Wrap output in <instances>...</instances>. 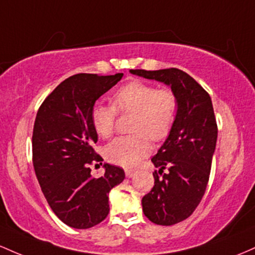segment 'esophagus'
<instances>
[{"instance_id": "1", "label": "esophagus", "mask_w": 255, "mask_h": 255, "mask_svg": "<svg viewBox=\"0 0 255 255\" xmlns=\"http://www.w3.org/2000/svg\"><path fill=\"white\" fill-rule=\"evenodd\" d=\"M125 174H127V177H128V178H131V177L135 176L136 171H133V170H127V171H125Z\"/></svg>"}]
</instances>
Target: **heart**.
I'll list each match as a JSON object with an SVG mask.
<instances>
[{"label": "heart", "instance_id": "1", "mask_svg": "<svg viewBox=\"0 0 255 255\" xmlns=\"http://www.w3.org/2000/svg\"><path fill=\"white\" fill-rule=\"evenodd\" d=\"M117 112L133 113L131 135L116 137L105 147V156L113 164L133 167L150 150L154 142L170 135L177 114L178 99L167 88L132 81L120 87L112 95V106L95 105L91 110V123L97 135L110 137L116 127Z\"/></svg>", "mask_w": 255, "mask_h": 255}]
</instances>
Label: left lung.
Masks as SVG:
<instances>
[{
    "mask_svg": "<svg viewBox=\"0 0 255 255\" xmlns=\"http://www.w3.org/2000/svg\"><path fill=\"white\" fill-rule=\"evenodd\" d=\"M164 82L178 99V114L170 135L151 162L154 187L142 199L143 213L158 225H173L193 214L205 195L216 149L218 127L210 94L178 68L131 70Z\"/></svg>",
    "mask_w": 255,
    "mask_h": 255,
    "instance_id": "1",
    "label": "left lung"
}]
</instances>
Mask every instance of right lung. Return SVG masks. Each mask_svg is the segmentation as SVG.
Wrapping results in <instances>:
<instances>
[{
    "label": "right lung",
    "instance_id": "obj_1",
    "mask_svg": "<svg viewBox=\"0 0 255 255\" xmlns=\"http://www.w3.org/2000/svg\"><path fill=\"white\" fill-rule=\"evenodd\" d=\"M78 73L60 83L37 112L32 133V162L41 189L58 218L76 229H88L108 216V193L124 181V170L106 164L99 178L91 166L102 165L94 150L97 132L91 110L100 96L123 78Z\"/></svg>",
    "mask_w": 255,
    "mask_h": 255
}]
</instances>
